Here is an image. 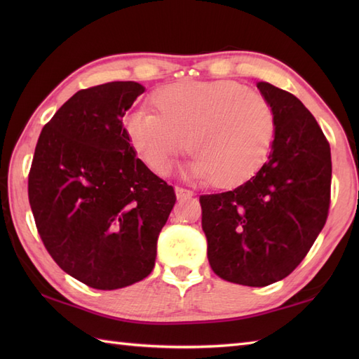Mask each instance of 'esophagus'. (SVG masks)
Here are the masks:
<instances>
[{
  "mask_svg": "<svg viewBox=\"0 0 359 359\" xmlns=\"http://www.w3.org/2000/svg\"><path fill=\"white\" fill-rule=\"evenodd\" d=\"M175 196H177V199H188V197H191L194 193L189 191V189L184 188V187H175Z\"/></svg>",
  "mask_w": 359,
  "mask_h": 359,
  "instance_id": "esophagus-1",
  "label": "esophagus"
}]
</instances>
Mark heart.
<instances>
[{
	"label": "heart",
	"instance_id": "obj_1",
	"mask_svg": "<svg viewBox=\"0 0 359 359\" xmlns=\"http://www.w3.org/2000/svg\"><path fill=\"white\" fill-rule=\"evenodd\" d=\"M156 112L139 109L123 120L129 143L149 170L163 174L184 149L187 171L215 187L251 177L271 148L276 120L270 102L231 80L179 81L151 95Z\"/></svg>",
	"mask_w": 359,
	"mask_h": 359
}]
</instances>
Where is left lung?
<instances>
[{
    "instance_id": "obj_1",
    "label": "left lung",
    "mask_w": 359,
    "mask_h": 359,
    "mask_svg": "<svg viewBox=\"0 0 359 359\" xmlns=\"http://www.w3.org/2000/svg\"><path fill=\"white\" fill-rule=\"evenodd\" d=\"M257 89L276 120L269 160L231 191L199 197L212 271L248 287L302 262L329 216L332 185L330 144L316 118L287 90L265 81Z\"/></svg>"
}]
</instances>
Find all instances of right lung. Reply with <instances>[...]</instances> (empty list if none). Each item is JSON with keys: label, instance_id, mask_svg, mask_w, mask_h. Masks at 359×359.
<instances>
[{"label": "right lung", "instance_id": "1", "mask_svg": "<svg viewBox=\"0 0 359 359\" xmlns=\"http://www.w3.org/2000/svg\"><path fill=\"white\" fill-rule=\"evenodd\" d=\"M143 93L135 81L79 90L44 125L30 165L29 203L46 250L97 290L148 276L175 203L125 134L121 118Z\"/></svg>", "mask_w": 359, "mask_h": 359}]
</instances>
